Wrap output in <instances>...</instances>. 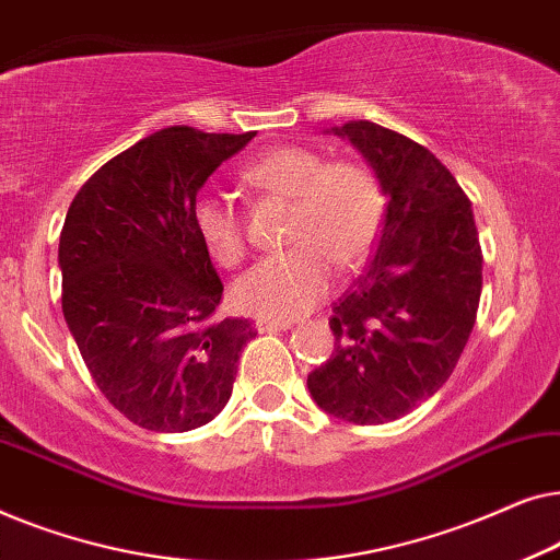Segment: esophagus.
I'll use <instances>...</instances> for the list:
<instances>
[{
  "label": "esophagus",
  "instance_id": "esophagus-1",
  "mask_svg": "<svg viewBox=\"0 0 560 560\" xmlns=\"http://www.w3.org/2000/svg\"><path fill=\"white\" fill-rule=\"evenodd\" d=\"M293 326V320H278V318H257L255 328L259 334H270V331H288Z\"/></svg>",
  "mask_w": 560,
  "mask_h": 560
}]
</instances>
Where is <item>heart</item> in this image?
Instances as JSON below:
<instances>
[{
	"mask_svg": "<svg viewBox=\"0 0 560 560\" xmlns=\"http://www.w3.org/2000/svg\"><path fill=\"white\" fill-rule=\"evenodd\" d=\"M252 188L293 198L290 249L252 265L234 282V305L249 316L288 320L324 301L334 262L351 267L370 255L385 219V194L370 167L339 160L324 163L318 152L298 144L267 150L242 171ZM194 226L219 265L244 257V232L224 196L203 194L194 206Z\"/></svg>",
	"mask_w": 560,
	"mask_h": 560,
	"instance_id": "1",
	"label": "heart"
}]
</instances>
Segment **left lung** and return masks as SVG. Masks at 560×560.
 <instances>
[{
  "label": "left lung",
  "instance_id": "left-lung-1",
  "mask_svg": "<svg viewBox=\"0 0 560 560\" xmlns=\"http://www.w3.org/2000/svg\"><path fill=\"white\" fill-rule=\"evenodd\" d=\"M331 132L362 152L387 209L366 272L334 303V354L308 389L328 416L377 425L454 372L477 320L481 247L471 201L431 150L366 119Z\"/></svg>",
  "mask_w": 560,
  "mask_h": 560
}]
</instances>
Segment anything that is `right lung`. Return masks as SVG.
<instances>
[{
	"instance_id": "add662e5",
	"label": "right lung",
	"mask_w": 560,
	"mask_h": 560,
	"mask_svg": "<svg viewBox=\"0 0 560 560\" xmlns=\"http://www.w3.org/2000/svg\"><path fill=\"white\" fill-rule=\"evenodd\" d=\"M255 132L167 127L98 167L58 244L63 316L96 387L160 433L201 428L232 397L247 318H217L221 285L194 226L198 190Z\"/></svg>"
}]
</instances>
